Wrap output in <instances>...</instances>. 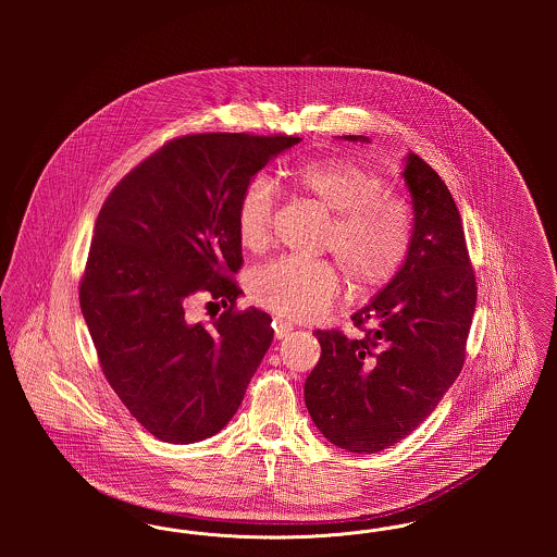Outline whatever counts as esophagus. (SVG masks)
<instances>
[{
	"instance_id": "34e87169",
	"label": "esophagus",
	"mask_w": 557,
	"mask_h": 557,
	"mask_svg": "<svg viewBox=\"0 0 557 557\" xmlns=\"http://www.w3.org/2000/svg\"><path fill=\"white\" fill-rule=\"evenodd\" d=\"M294 325L290 321H284V319H273V332H275V338H286L290 336Z\"/></svg>"
}]
</instances>
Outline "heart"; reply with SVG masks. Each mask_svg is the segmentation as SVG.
I'll use <instances>...</instances> for the list:
<instances>
[{
	"label": "heart",
	"instance_id": "1",
	"mask_svg": "<svg viewBox=\"0 0 557 557\" xmlns=\"http://www.w3.org/2000/svg\"><path fill=\"white\" fill-rule=\"evenodd\" d=\"M298 194L332 212L323 234V248L336 252L359 294L386 288L405 265L413 242V212L395 194L384 191L382 175L366 162L327 157L300 162L290 171ZM275 191L259 175L239 194L236 234L250 252L271 242ZM343 286L334 261L275 259L248 275V294L267 311L288 319L321 315Z\"/></svg>",
	"mask_w": 557,
	"mask_h": 557
}]
</instances>
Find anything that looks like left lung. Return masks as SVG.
<instances>
[{
	"instance_id": "obj_1",
	"label": "left lung",
	"mask_w": 557,
	"mask_h": 557,
	"mask_svg": "<svg viewBox=\"0 0 557 557\" xmlns=\"http://www.w3.org/2000/svg\"><path fill=\"white\" fill-rule=\"evenodd\" d=\"M403 177L416 214L409 257L350 318L363 336L315 332L321 359L305 382L311 420L350 453L393 447L436 409L463 368L476 309V273L449 187L413 152Z\"/></svg>"
}]
</instances>
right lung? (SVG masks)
Returning a JSON list of instances; mask_svg holds the SVG:
<instances>
[{
	"mask_svg": "<svg viewBox=\"0 0 557 557\" xmlns=\"http://www.w3.org/2000/svg\"><path fill=\"white\" fill-rule=\"evenodd\" d=\"M300 137L196 133L166 141L108 194L79 302L108 384L152 436L189 445L238 411L273 341L271 318L236 309L246 184ZM194 295L221 299L209 326L185 321Z\"/></svg>",
	"mask_w": 557,
	"mask_h": 557,
	"instance_id": "add662e5",
	"label": "right lung"
}]
</instances>
